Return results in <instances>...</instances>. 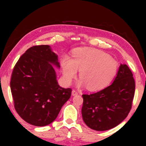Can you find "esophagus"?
I'll return each mask as SVG.
<instances>
[{
    "label": "esophagus",
    "mask_w": 146,
    "mask_h": 146,
    "mask_svg": "<svg viewBox=\"0 0 146 146\" xmlns=\"http://www.w3.org/2000/svg\"><path fill=\"white\" fill-rule=\"evenodd\" d=\"M78 94V92L76 90H72V95H73V96L77 95Z\"/></svg>",
    "instance_id": "34e87169"
}]
</instances>
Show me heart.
Instances as JSON below:
<instances>
[{"label":"heart","instance_id":"1","mask_svg":"<svg viewBox=\"0 0 146 146\" xmlns=\"http://www.w3.org/2000/svg\"><path fill=\"white\" fill-rule=\"evenodd\" d=\"M64 78L71 83L80 70L79 85H87L88 90H99L112 81L118 70V64L109 54L99 49L81 48L73 52V59L64 56L61 61Z\"/></svg>","mask_w":146,"mask_h":146}]
</instances>
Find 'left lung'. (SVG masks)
<instances>
[{"label": "left lung", "mask_w": 146, "mask_h": 146, "mask_svg": "<svg viewBox=\"0 0 146 146\" xmlns=\"http://www.w3.org/2000/svg\"><path fill=\"white\" fill-rule=\"evenodd\" d=\"M135 80L131 70L121 64L112 84L95 93L82 95V117L95 131H107L123 121L132 107Z\"/></svg>", "instance_id": "left-lung-1"}]
</instances>
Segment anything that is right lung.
I'll return each mask as SVG.
<instances>
[{
  "instance_id": "obj_1",
  "label": "right lung",
  "mask_w": 146,
  "mask_h": 146,
  "mask_svg": "<svg viewBox=\"0 0 146 146\" xmlns=\"http://www.w3.org/2000/svg\"><path fill=\"white\" fill-rule=\"evenodd\" d=\"M53 65L58 56L48 45L30 47L16 63L10 80L14 107L20 117L36 126L54 121L71 96L70 88L59 86Z\"/></svg>"
}]
</instances>
